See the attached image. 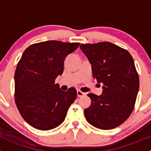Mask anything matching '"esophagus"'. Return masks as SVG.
Masks as SVG:
<instances>
[{
    "instance_id": "1",
    "label": "esophagus",
    "mask_w": 151,
    "mask_h": 151,
    "mask_svg": "<svg viewBox=\"0 0 151 151\" xmlns=\"http://www.w3.org/2000/svg\"><path fill=\"white\" fill-rule=\"evenodd\" d=\"M77 96H79V97H80V96H85V95H86V93H84V92L81 91H80V90H77Z\"/></svg>"
}]
</instances>
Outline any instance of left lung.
I'll use <instances>...</instances> for the list:
<instances>
[{"mask_svg": "<svg viewBox=\"0 0 151 151\" xmlns=\"http://www.w3.org/2000/svg\"><path fill=\"white\" fill-rule=\"evenodd\" d=\"M82 52L91 64L93 79L102 83L99 96L90 93V107L84 110L86 119L102 130L115 128L131 114L139 79L131 54L109 42L81 44Z\"/></svg>", "mask_w": 151, "mask_h": 151, "instance_id": "1", "label": "left lung"}]
</instances>
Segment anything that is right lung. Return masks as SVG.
<instances>
[{
  "instance_id": "obj_1",
  "label": "right lung",
  "mask_w": 151,
  "mask_h": 151,
  "mask_svg": "<svg viewBox=\"0 0 151 151\" xmlns=\"http://www.w3.org/2000/svg\"><path fill=\"white\" fill-rule=\"evenodd\" d=\"M79 45L49 40L31 45L22 55L14 73V100L22 117L33 128L48 131L65 119L77 90L61 91L55 79L63 72L65 58Z\"/></svg>"
}]
</instances>
